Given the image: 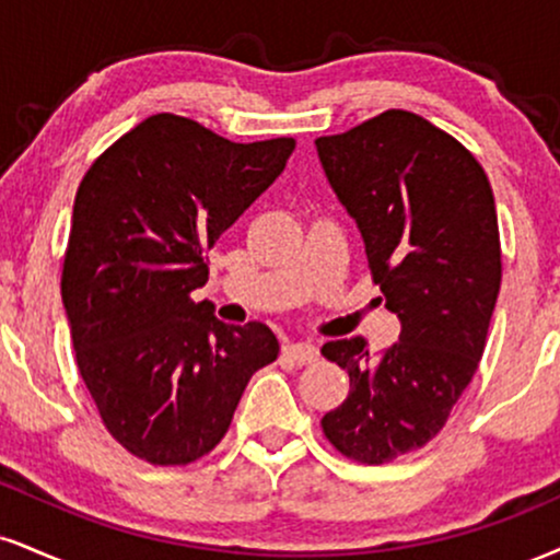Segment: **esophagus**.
Instances as JSON below:
<instances>
[{
	"label": "esophagus",
	"instance_id": "34e87169",
	"mask_svg": "<svg viewBox=\"0 0 560 560\" xmlns=\"http://www.w3.org/2000/svg\"><path fill=\"white\" fill-rule=\"evenodd\" d=\"M284 357H289L292 362H298V365H310V362L318 360V347L315 345H287L284 347Z\"/></svg>",
	"mask_w": 560,
	"mask_h": 560
}]
</instances>
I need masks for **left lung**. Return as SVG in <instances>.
Here are the masks:
<instances>
[{"label": "left lung", "mask_w": 560, "mask_h": 560, "mask_svg": "<svg viewBox=\"0 0 560 560\" xmlns=\"http://www.w3.org/2000/svg\"><path fill=\"white\" fill-rule=\"evenodd\" d=\"M315 148L401 320L381 357L362 336L323 345L349 396L320 425L349 459L383 464L441 433L480 365L501 289L495 200L472 153L420 114L388 109Z\"/></svg>", "instance_id": "obj_1"}]
</instances>
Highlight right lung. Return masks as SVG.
<instances>
[{"label": "right lung", "mask_w": 560, "mask_h": 560, "mask_svg": "<svg viewBox=\"0 0 560 560\" xmlns=\"http://www.w3.org/2000/svg\"><path fill=\"white\" fill-rule=\"evenodd\" d=\"M294 138L232 143L153 114L85 172L62 302L78 370L106 430L138 459L190 464L226 435L255 370L279 357L266 323L226 326L206 250L284 172Z\"/></svg>", "instance_id": "obj_1"}]
</instances>
